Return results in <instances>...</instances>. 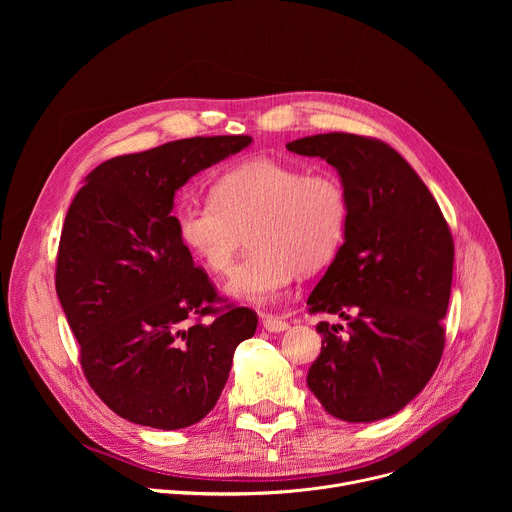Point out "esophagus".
Returning a JSON list of instances; mask_svg holds the SVG:
<instances>
[{
  "instance_id": "1",
  "label": "esophagus",
  "mask_w": 512,
  "mask_h": 512,
  "mask_svg": "<svg viewBox=\"0 0 512 512\" xmlns=\"http://www.w3.org/2000/svg\"><path fill=\"white\" fill-rule=\"evenodd\" d=\"M261 322H263V328L269 330V332H283V330L289 328V324L283 318L273 316V314H263Z\"/></svg>"
}]
</instances>
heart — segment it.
<instances>
[{
  "label": "heart",
  "mask_w": 512,
  "mask_h": 512,
  "mask_svg": "<svg viewBox=\"0 0 512 512\" xmlns=\"http://www.w3.org/2000/svg\"><path fill=\"white\" fill-rule=\"evenodd\" d=\"M348 194L332 172L257 158L229 168L210 188V200L176 210L182 245L214 275H227L239 251H251L235 269L231 296L265 304L338 253L348 229Z\"/></svg>",
  "instance_id": "b5f03b06"
}]
</instances>
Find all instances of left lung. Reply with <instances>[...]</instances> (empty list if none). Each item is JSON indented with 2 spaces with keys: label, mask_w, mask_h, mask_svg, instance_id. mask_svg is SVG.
<instances>
[{
  "label": "left lung",
  "mask_w": 512,
  "mask_h": 512,
  "mask_svg": "<svg viewBox=\"0 0 512 512\" xmlns=\"http://www.w3.org/2000/svg\"><path fill=\"white\" fill-rule=\"evenodd\" d=\"M334 166L350 214L342 247L308 298L320 322V356L308 387L342 421L401 411L431 379L446 344L454 239L435 198L389 143L320 133L287 143Z\"/></svg>",
  "instance_id": "obj_1"
}]
</instances>
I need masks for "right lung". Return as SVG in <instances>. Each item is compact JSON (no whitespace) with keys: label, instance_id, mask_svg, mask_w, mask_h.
Instances as JSON below:
<instances>
[{"label":"right lung","instance_id":"add662e5","mask_svg":"<svg viewBox=\"0 0 512 512\" xmlns=\"http://www.w3.org/2000/svg\"><path fill=\"white\" fill-rule=\"evenodd\" d=\"M249 135L168 141L97 166L72 200L56 294L91 389L119 417L156 429L198 423L221 397L257 314L229 304L182 245L174 192L241 152Z\"/></svg>","mask_w":512,"mask_h":512}]
</instances>
